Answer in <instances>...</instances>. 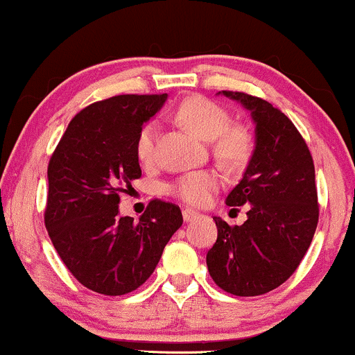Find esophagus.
I'll return each mask as SVG.
<instances>
[{
	"instance_id": "esophagus-1",
	"label": "esophagus",
	"mask_w": 355,
	"mask_h": 355,
	"mask_svg": "<svg viewBox=\"0 0 355 355\" xmlns=\"http://www.w3.org/2000/svg\"><path fill=\"white\" fill-rule=\"evenodd\" d=\"M182 215H183V220H185V222H190V220H195L200 214L195 210H191V209H183Z\"/></svg>"
}]
</instances>
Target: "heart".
Returning <instances> with one entry per match:
<instances>
[{"label": "heart", "instance_id": "1", "mask_svg": "<svg viewBox=\"0 0 355 355\" xmlns=\"http://www.w3.org/2000/svg\"><path fill=\"white\" fill-rule=\"evenodd\" d=\"M178 118L190 132L202 140H217L215 150L218 157L232 165L247 160L250 153V137L240 126H230V115L220 105L200 98L187 100L178 110ZM157 123H146L137 137V157L148 164L153 160ZM218 187V177L211 172H193L183 175L170 187L175 197L190 205H205L211 191Z\"/></svg>", "mask_w": 355, "mask_h": 355}]
</instances>
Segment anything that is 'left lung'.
Returning a JSON list of instances; mask_svg holds the SVG:
<instances>
[{"label": "left lung", "instance_id": "8db88e82", "mask_svg": "<svg viewBox=\"0 0 355 355\" xmlns=\"http://www.w3.org/2000/svg\"><path fill=\"white\" fill-rule=\"evenodd\" d=\"M250 112L255 145L229 207L250 205L242 225L214 217L218 235L207 254L214 282L240 297L282 285L311 247L319 222L315 168L302 135L270 103L240 92H218Z\"/></svg>", "mask_w": 355, "mask_h": 355}]
</instances>
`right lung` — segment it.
<instances>
[{"label": "right lung", "mask_w": 355, "mask_h": 355, "mask_svg": "<svg viewBox=\"0 0 355 355\" xmlns=\"http://www.w3.org/2000/svg\"><path fill=\"white\" fill-rule=\"evenodd\" d=\"M164 95H118L83 108L48 165L44 225L68 270L103 295L135 291L153 274L182 227L175 203L152 200L138 222L121 217L120 195L141 177L137 137Z\"/></svg>", "instance_id": "1"}]
</instances>
